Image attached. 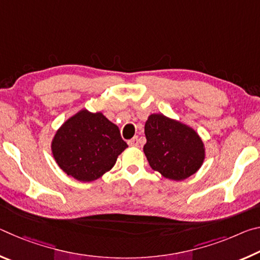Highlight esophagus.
<instances>
[{"label":"esophagus","instance_id":"1","mask_svg":"<svg viewBox=\"0 0 260 260\" xmlns=\"http://www.w3.org/2000/svg\"><path fill=\"white\" fill-rule=\"evenodd\" d=\"M139 143H140V140H139L138 136H134L133 139H131V140L128 141V144H129L131 147H138Z\"/></svg>","mask_w":260,"mask_h":260}]
</instances>
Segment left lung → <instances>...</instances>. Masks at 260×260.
Here are the masks:
<instances>
[{
  "instance_id": "1",
  "label": "left lung",
  "mask_w": 260,
  "mask_h": 260,
  "mask_svg": "<svg viewBox=\"0 0 260 260\" xmlns=\"http://www.w3.org/2000/svg\"><path fill=\"white\" fill-rule=\"evenodd\" d=\"M143 151L153 171L181 181L196 173L205 158L204 143L191 127L161 113L148 117Z\"/></svg>"
}]
</instances>
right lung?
Instances as JSON below:
<instances>
[{
	"label": "right lung",
	"instance_id": "add662e5",
	"mask_svg": "<svg viewBox=\"0 0 260 260\" xmlns=\"http://www.w3.org/2000/svg\"><path fill=\"white\" fill-rule=\"evenodd\" d=\"M128 147L117 125L102 112L80 110L56 132L51 151L57 164L78 181L90 182L108 172Z\"/></svg>",
	"mask_w": 260,
	"mask_h": 260
}]
</instances>
